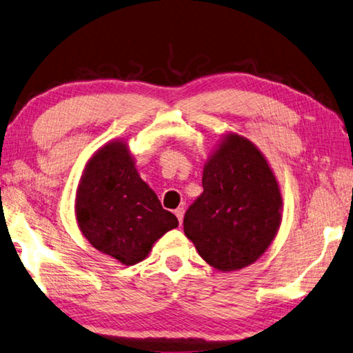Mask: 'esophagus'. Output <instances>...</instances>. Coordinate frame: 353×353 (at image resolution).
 Returning <instances> with one entry per match:
<instances>
[{
	"label": "esophagus",
	"instance_id": "34e87169",
	"mask_svg": "<svg viewBox=\"0 0 353 353\" xmlns=\"http://www.w3.org/2000/svg\"><path fill=\"white\" fill-rule=\"evenodd\" d=\"M174 214H176V217H177V220H179V223L182 225V222H183V214H185V210H183V208H177V210L174 211Z\"/></svg>",
	"mask_w": 353,
	"mask_h": 353
}]
</instances>
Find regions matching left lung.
<instances>
[{
	"label": "left lung",
	"instance_id": "obj_1",
	"mask_svg": "<svg viewBox=\"0 0 353 353\" xmlns=\"http://www.w3.org/2000/svg\"><path fill=\"white\" fill-rule=\"evenodd\" d=\"M202 185L185 212V236L219 271L252 265L281 223L280 186L266 157L245 136L226 133L205 163Z\"/></svg>",
	"mask_w": 353,
	"mask_h": 353
}]
</instances>
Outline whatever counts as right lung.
<instances>
[{
    "instance_id": "obj_1",
    "label": "right lung",
    "mask_w": 353,
    "mask_h": 353,
    "mask_svg": "<svg viewBox=\"0 0 353 353\" xmlns=\"http://www.w3.org/2000/svg\"><path fill=\"white\" fill-rule=\"evenodd\" d=\"M74 212L90 245L125 266L147 259L156 241L179 225L141 179L122 139L107 142L88 159Z\"/></svg>"
}]
</instances>
